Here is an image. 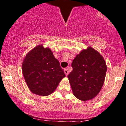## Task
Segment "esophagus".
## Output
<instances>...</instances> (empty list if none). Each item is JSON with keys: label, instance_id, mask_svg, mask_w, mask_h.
<instances>
[{"label": "esophagus", "instance_id": "1", "mask_svg": "<svg viewBox=\"0 0 126 126\" xmlns=\"http://www.w3.org/2000/svg\"><path fill=\"white\" fill-rule=\"evenodd\" d=\"M63 71H64V73H65V74L66 76H67V75H68V70H67V68H65V69L63 70Z\"/></svg>", "mask_w": 126, "mask_h": 126}]
</instances>
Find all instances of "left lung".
Returning <instances> with one entry per match:
<instances>
[{
	"label": "left lung",
	"instance_id": "1",
	"mask_svg": "<svg viewBox=\"0 0 126 126\" xmlns=\"http://www.w3.org/2000/svg\"><path fill=\"white\" fill-rule=\"evenodd\" d=\"M72 67L67 77L75 96L82 101L94 98L101 90L107 72L101 54L89 47L76 56Z\"/></svg>",
	"mask_w": 126,
	"mask_h": 126
}]
</instances>
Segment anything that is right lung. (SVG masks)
I'll list each match as a JSON object with an SVG mask.
<instances>
[{
  "label": "right lung",
  "instance_id": "obj_1",
  "mask_svg": "<svg viewBox=\"0 0 126 126\" xmlns=\"http://www.w3.org/2000/svg\"><path fill=\"white\" fill-rule=\"evenodd\" d=\"M22 73L27 85L35 94L46 96L53 93L65 76L59 61L49 48L39 45L24 58Z\"/></svg>",
  "mask_w": 126,
  "mask_h": 126
}]
</instances>
